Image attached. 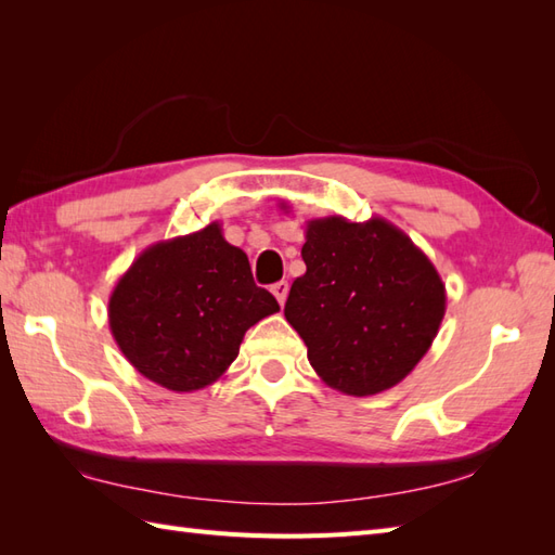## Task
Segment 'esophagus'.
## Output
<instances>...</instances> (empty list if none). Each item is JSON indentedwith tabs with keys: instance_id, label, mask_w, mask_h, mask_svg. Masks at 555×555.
<instances>
[{
	"instance_id": "obj_1",
	"label": "esophagus",
	"mask_w": 555,
	"mask_h": 555,
	"mask_svg": "<svg viewBox=\"0 0 555 555\" xmlns=\"http://www.w3.org/2000/svg\"><path fill=\"white\" fill-rule=\"evenodd\" d=\"M271 293H274V296H276L279 305H284L286 298H288V284H286V281H279V284L271 286Z\"/></svg>"
}]
</instances>
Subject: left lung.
Here are the masks:
<instances>
[{
    "label": "left lung",
    "instance_id": "obj_1",
    "mask_svg": "<svg viewBox=\"0 0 555 555\" xmlns=\"http://www.w3.org/2000/svg\"><path fill=\"white\" fill-rule=\"evenodd\" d=\"M302 259L308 271L293 281L284 314L320 379L358 398L403 382L446 314L431 259L391 221L338 215L305 223Z\"/></svg>",
    "mask_w": 555,
    "mask_h": 555
}]
</instances>
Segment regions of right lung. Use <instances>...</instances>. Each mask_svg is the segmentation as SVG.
I'll return each instance as SVG.
<instances>
[{"mask_svg": "<svg viewBox=\"0 0 555 555\" xmlns=\"http://www.w3.org/2000/svg\"><path fill=\"white\" fill-rule=\"evenodd\" d=\"M279 312L221 223L145 247L116 281L109 328L126 360L169 391L219 382L247 328Z\"/></svg>", "mask_w": 555, "mask_h": 555, "instance_id": "obj_1", "label": "right lung"}]
</instances>
